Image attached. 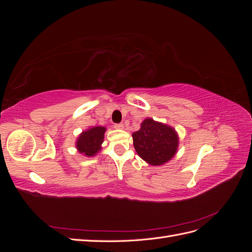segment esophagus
Masks as SVG:
<instances>
[{"mask_svg": "<svg viewBox=\"0 0 252 252\" xmlns=\"http://www.w3.org/2000/svg\"><path fill=\"white\" fill-rule=\"evenodd\" d=\"M113 127L116 128V129H123V128H124V124H122V123H120V124H114Z\"/></svg>", "mask_w": 252, "mask_h": 252, "instance_id": "1", "label": "esophagus"}]
</instances>
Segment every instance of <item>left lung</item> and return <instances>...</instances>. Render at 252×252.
I'll use <instances>...</instances> for the list:
<instances>
[{"label":"left lung","instance_id":"left-lung-1","mask_svg":"<svg viewBox=\"0 0 252 252\" xmlns=\"http://www.w3.org/2000/svg\"><path fill=\"white\" fill-rule=\"evenodd\" d=\"M133 146L140 158L150 165H163L174 157L179 146L177 131L168 125L145 119L140 130L132 133Z\"/></svg>","mask_w":252,"mask_h":252}]
</instances>
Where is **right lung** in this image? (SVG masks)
Returning a JSON list of instances; mask_svg holds the SVG:
<instances>
[{
    "label": "right lung",
    "instance_id": "right-lung-1",
    "mask_svg": "<svg viewBox=\"0 0 252 252\" xmlns=\"http://www.w3.org/2000/svg\"><path fill=\"white\" fill-rule=\"evenodd\" d=\"M106 128L102 126L91 127L87 130L83 131L75 143V146L79 152L86 157H94L102 148V143L104 141V133Z\"/></svg>",
    "mask_w": 252,
    "mask_h": 252
}]
</instances>
